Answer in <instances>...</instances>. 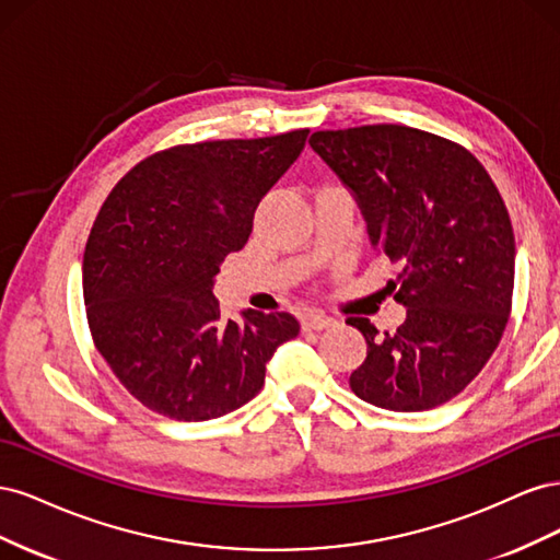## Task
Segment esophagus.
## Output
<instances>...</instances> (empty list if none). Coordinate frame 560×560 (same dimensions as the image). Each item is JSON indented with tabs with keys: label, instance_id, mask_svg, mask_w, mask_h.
Segmentation results:
<instances>
[{
	"label": "esophagus",
	"instance_id": "1",
	"mask_svg": "<svg viewBox=\"0 0 560 560\" xmlns=\"http://www.w3.org/2000/svg\"><path fill=\"white\" fill-rule=\"evenodd\" d=\"M336 325V319L317 315V313H306L301 317V327L303 331H322V329H331Z\"/></svg>",
	"mask_w": 560,
	"mask_h": 560
}]
</instances>
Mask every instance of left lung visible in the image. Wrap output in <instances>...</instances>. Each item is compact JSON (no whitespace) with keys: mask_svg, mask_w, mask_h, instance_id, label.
I'll return each instance as SVG.
<instances>
[{"mask_svg":"<svg viewBox=\"0 0 560 560\" xmlns=\"http://www.w3.org/2000/svg\"><path fill=\"white\" fill-rule=\"evenodd\" d=\"M311 147L360 206L371 247L399 266L387 282L406 308L397 331L348 319L366 338L352 393L387 411L434 409L474 381L510 319L516 245L498 186L467 149L409 126L319 130Z\"/></svg>","mask_w":560,"mask_h":560,"instance_id":"left-lung-1","label":"left lung"}]
</instances>
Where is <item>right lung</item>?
I'll return each instance as SVG.
<instances>
[{
	"label": "right lung",
	"mask_w": 560,
	"mask_h": 560,
	"mask_svg": "<svg viewBox=\"0 0 560 560\" xmlns=\"http://www.w3.org/2000/svg\"><path fill=\"white\" fill-rule=\"evenodd\" d=\"M308 130L184 144L118 182L83 252V303L95 348L147 409L198 422L259 393L273 352L299 334L290 313L224 319L212 294L226 254L306 147Z\"/></svg>",
	"instance_id": "right-lung-1"
}]
</instances>
